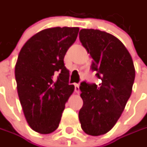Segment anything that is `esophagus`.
Listing matches in <instances>:
<instances>
[{
  "mask_svg": "<svg viewBox=\"0 0 147 147\" xmlns=\"http://www.w3.org/2000/svg\"><path fill=\"white\" fill-rule=\"evenodd\" d=\"M74 90H75V92H76L77 93H79V92H80V90H79V84H78V83H75V84H74Z\"/></svg>",
  "mask_w": 147,
  "mask_h": 147,
  "instance_id": "esophagus-1",
  "label": "esophagus"
}]
</instances>
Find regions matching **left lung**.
Returning <instances> with one entry per match:
<instances>
[{
    "label": "left lung",
    "instance_id": "8db88e82",
    "mask_svg": "<svg viewBox=\"0 0 147 147\" xmlns=\"http://www.w3.org/2000/svg\"><path fill=\"white\" fill-rule=\"evenodd\" d=\"M79 39L92 58L91 69L100 79L98 85L81 82V127L91 136L108 133L115 126L129 99L135 79L133 59L115 36L97 29H82Z\"/></svg>",
    "mask_w": 147,
    "mask_h": 147
}]
</instances>
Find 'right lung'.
I'll return each instance as SVG.
<instances>
[{"label":"right lung","instance_id":"right-lung-1","mask_svg":"<svg viewBox=\"0 0 147 147\" xmlns=\"http://www.w3.org/2000/svg\"><path fill=\"white\" fill-rule=\"evenodd\" d=\"M78 31L77 27L44 29L28 40L19 54L14 74L20 104L29 126L41 134L59 127L74 90L64 58Z\"/></svg>","mask_w":147,"mask_h":147}]
</instances>
